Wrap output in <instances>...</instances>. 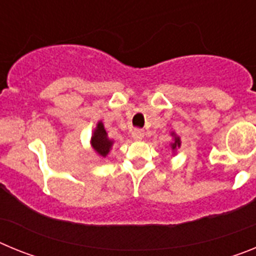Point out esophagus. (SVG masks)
Wrapping results in <instances>:
<instances>
[{
	"label": "esophagus",
	"mask_w": 256,
	"mask_h": 256,
	"mask_svg": "<svg viewBox=\"0 0 256 256\" xmlns=\"http://www.w3.org/2000/svg\"><path fill=\"white\" fill-rule=\"evenodd\" d=\"M144 130H140V128H136V130H132V137H133V138H134V140H137V141H138V140L144 138Z\"/></svg>",
	"instance_id": "esophagus-1"
}]
</instances>
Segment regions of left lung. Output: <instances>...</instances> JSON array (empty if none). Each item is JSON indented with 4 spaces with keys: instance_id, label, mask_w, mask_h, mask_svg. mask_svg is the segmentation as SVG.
<instances>
[{
    "instance_id": "obj_1",
    "label": "left lung",
    "mask_w": 256,
    "mask_h": 256,
    "mask_svg": "<svg viewBox=\"0 0 256 256\" xmlns=\"http://www.w3.org/2000/svg\"><path fill=\"white\" fill-rule=\"evenodd\" d=\"M173 134H174V133H173ZM180 137H176V138H174V142L172 144V148H173V151H176L178 148H180Z\"/></svg>"
}]
</instances>
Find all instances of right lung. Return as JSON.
Here are the masks:
<instances>
[{"label":"right lung","instance_id":"1","mask_svg":"<svg viewBox=\"0 0 256 256\" xmlns=\"http://www.w3.org/2000/svg\"><path fill=\"white\" fill-rule=\"evenodd\" d=\"M112 142L108 138L106 130L104 128L102 123L97 124V128L94 130V136H92V146L96 150V152L101 156H106L110 151Z\"/></svg>","mask_w":256,"mask_h":256}]
</instances>
